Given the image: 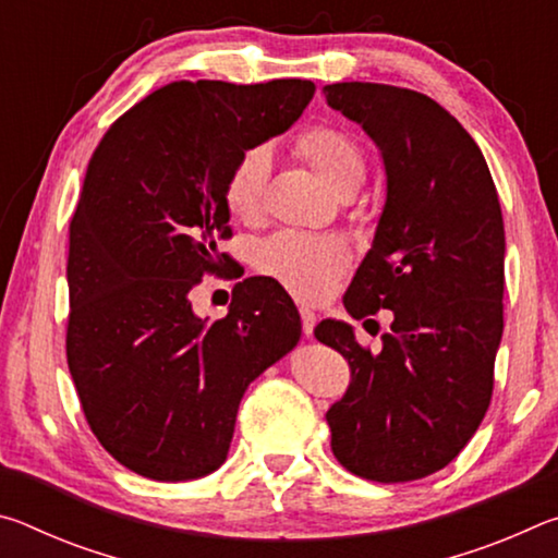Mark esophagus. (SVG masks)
<instances>
[{
	"instance_id": "34e87169",
	"label": "esophagus",
	"mask_w": 558,
	"mask_h": 558,
	"mask_svg": "<svg viewBox=\"0 0 558 558\" xmlns=\"http://www.w3.org/2000/svg\"><path fill=\"white\" fill-rule=\"evenodd\" d=\"M300 317H302V335L310 339V337H313V332H315L317 315L310 307H300Z\"/></svg>"
}]
</instances>
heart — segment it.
I'll list each match as a JSON object with an SVG mask.
<instances>
[{
    "instance_id": "heart-1",
    "label": "heart",
    "mask_w": 558,
    "mask_h": 558,
    "mask_svg": "<svg viewBox=\"0 0 558 558\" xmlns=\"http://www.w3.org/2000/svg\"><path fill=\"white\" fill-rule=\"evenodd\" d=\"M295 153L335 194L356 192L364 179V155L344 130L315 125L295 140ZM270 157L266 149H248L231 167L223 184V204L233 219L253 221L260 211ZM347 248L332 235L280 231L263 241L256 266L270 280L280 282L298 300H323L347 270Z\"/></svg>"
}]
</instances>
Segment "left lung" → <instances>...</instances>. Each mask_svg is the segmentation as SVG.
<instances>
[{"instance_id": "8db88e82", "label": "left lung", "mask_w": 558, "mask_h": 558, "mask_svg": "<svg viewBox=\"0 0 558 558\" xmlns=\"http://www.w3.org/2000/svg\"><path fill=\"white\" fill-rule=\"evenodd\" d=\"M327 106L379 147L386 199L372 248L347 288L354 319L391 310L372 352L354 327L323 319L319 342L349 362L352 384L327 411L342 465L376 483H409L468 446L493 399L502 339L505 223L483 153L423 93L332 83Z\"/></svg>"}]
</instances>
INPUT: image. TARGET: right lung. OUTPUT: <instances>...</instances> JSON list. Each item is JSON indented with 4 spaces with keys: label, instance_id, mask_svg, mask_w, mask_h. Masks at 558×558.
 Returning <instances> with one entry per match:
<instances>
[{
    "label": "right lung",
    "instance_id": "add662e5",
    "mask_svg": "<svg viewBox=\"0 0 558 558\" xmlns=\"http://www.w3.org/2000/svg\"><path fill=\"white\" fill-rule=\"evenodd\" d=\"M313 81H174L130 108L90 157L71 219L65 354L90 430L120 465L186 483L223 465L251 381L295 349V302L245 278L223 319L189 292L219 270L223 184L248 149L282 135Z\"/></svg>",
    "mask_w": 558,
    "mask_h": 558
}]
</instances>
